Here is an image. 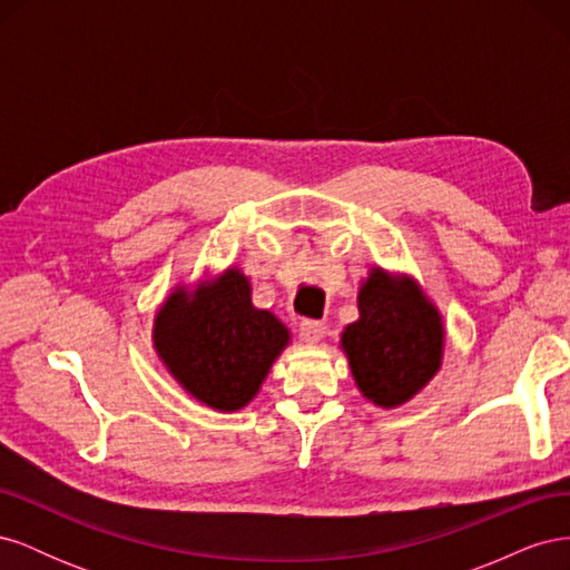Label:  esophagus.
Returning a JSON list of instances; mask_svg holds the SVG:
<instances>
[{
    "label": "esophagus",
    "instance_id": "1",
    "mask_svg": "<svg viewBox=\"0 0 570 570\" xmlns=\"http://www.w3.org/2000/svg\"><path fill=\"white\" fill-rule=\"evenodd\" d=\"M325 335V323L323 321H314V318H304L299 323V337L304 342H318Z\"/></svg>",
    "mask_w": 570,
    "mask_h": 570
}]
</instances>
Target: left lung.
<instances>
[{"mask_svg": "<svg viewBox=\"0 0 570 570\" xmlns=\"http://www.w3.org/2000/svg\"><path fill=\"white\" fill-rule=\"evenodd\" d=\"M361 318L342 333L358 390L377 406L411 400L440 368L442 321L411 281L373 271L358 292Z\"/></svg>", "mask_w": 570, "mask_h": 570, "instance_id": "left-lung-1", "label": "left lung"}]
</instances>
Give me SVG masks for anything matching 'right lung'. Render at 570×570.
<instances>
[{
  "label": "right lung",
  "instance_id": "right-lung-1",
  "mask_svg": "<svg viewBox=\"0 0 570 570\" xmlns=\"http://www.w3.org/2000/svg\"><path fill=\"white\" fill-rule=\"evenodd\" d=\"M287 327L254 308L249 283L228 271L189 299L170 295L154 325L157 352L180 385L218 411L243 409L287 344Z\"/></svg>",
  "mask_w": 570,
  "mask_h": 570
}]
</instances>
